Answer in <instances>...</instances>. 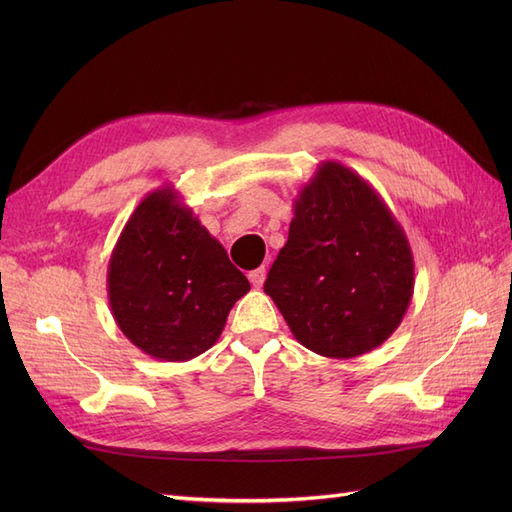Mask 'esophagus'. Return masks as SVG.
Here are the masks:
<instances>
[{
    "label": "esophagus",
    "instance_id": "esophagus-1",
    "mask_svg": "<svg viewBox=\"0 0 512 512\" xmlns=\"http://www.w3.org/2000/svg\"><path fill=\"white\" fill-rule=\"evenodd\" d=\"M265 275H267V269H265V267H258V269H254V271L247 273V277H250L252 286H256V288H260V286H262V282H265Z\"/></svg>",
    "mask_w": 512,
    "mask_h": 512
}]
</instances>
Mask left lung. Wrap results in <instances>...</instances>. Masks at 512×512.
<instances>
[{
    "instance_id": "1",
    "label": "left lung",
    "mask_w": 512,
    "mask_h": 512,
    "mask_svg": "<svg viewBox=\"0 0 512 512\" xmlns=\"http://www.w3.org/2000/svg\"><path fill=\"white\" fill-rule=\"evenodd\" d=\"M265 292L307 350L352 359L404 320L414 258L404 228L352 168L327 160L294 198L288 241Z\"/></svg>"
}]
</instances>
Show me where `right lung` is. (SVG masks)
I'll return each instance as SVG.
<instances>
[{
    "label": "right lung",
    "instance_id": "add662e5",
    "mask_svg": "<svg viewBox=\"0 0 512 512\" xmlns=\"http://www.w3.org/2000/svg\"><path fill=\"white\" fill-rule=\"evenodd\" d=\"M106 288L117 327L138 350L183 363L218 342L250 282L173 185H162L123 226Z\"/></svg>",
    "mask_w": 512,
    "mask_h": 512
}]
</instances>
